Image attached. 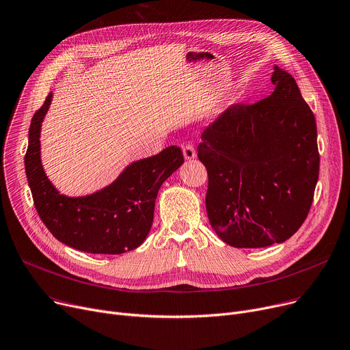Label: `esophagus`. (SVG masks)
I'll use <instances>...</instances> for the list:
<instances>
[{
	"mask_svg": "<svg viewBox=\"0 0 350 350\" xmlns=\"http://www.w3.org/2000/svg\"><path fill=\"white\" fill-rule=\"evenodd\" d=\"M183 154H184V159H185V160L194 159V157H196V149H194V146L190 145V144L184 145V146H183Z\"/></svg>",
	"mask_w": 350,
	"mask_h": 350,
	"instance_id": "esophagus-1",
	"label": "esophagus"
}]
</instances>
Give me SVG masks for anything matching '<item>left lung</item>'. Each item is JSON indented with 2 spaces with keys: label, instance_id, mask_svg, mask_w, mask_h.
<instances>
[{
  "label": "left lung",
  "instance_id": "8db88e82",
  "mask_svg": "<svg viewBox=\"0 0 350 350\" xmlns=\"http://www.w3.org/2000/svg\"><path fill=\"white\" fill-rule=\"evenodd\" d=\"M274 91L235 104L201 135L205 206L217 235L234 247H266L306 221L319 174L315 116L294 77L274 66Z\"/></svg>",
  "mask_w": 350,
  "mask_h": 350
}]
</instances>
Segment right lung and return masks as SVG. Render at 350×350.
<instances>
[{
  "mask_svg": "<svg viewBox=\"0 0 350 350\" xmlns=\"http://www.w3.org/2000/svg\"><path fill=\"white\" fill-rule=\"evenodd\" d=\"M53 94L35 112L29 126L25 172L35 208L52 235L87 253L121 254L141 246L153 222L160 185L184 163L181 149L169 146L136 160L100 191L68 197L46 176L40 160V128Z\"/></svg>",
  "mask_w": 350,
  "mask_h": 350,
  "instance_id": "1",
  "label": "right lung"
}]
</instances>
